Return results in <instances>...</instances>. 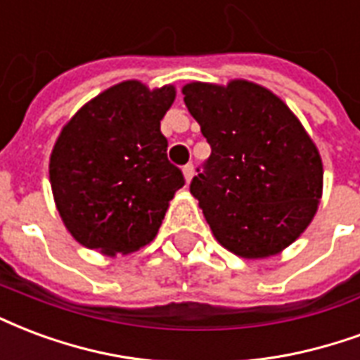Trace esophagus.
Returning a JSON list of instances; mask_svg holds the SVG:
<instances>
[{
  "mask_svg": "<svg viewBox=\"0 0 360 360\" xmlns=\"http://www.w3.org/2000/svg\"><path fill=\"white\" fill-rule=\"evenodd\" d=\"M193 175H194V166L193 164H187V166L183 167V177H185V181H187V183H191Z\"/></svg>",
  "mask_w": 360,
  "mask_h": 360,
  "instance_id": "34e87169",
  "label": "esophagus"
}]
</instances>
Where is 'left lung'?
I'll return each instance as SVG.
<instances>
[{
  "label": "left lung",
  "instance_id": "obj_1",
  "mask_svg": "<svg viewBox=\"0 0 360 360\" xmlns=\"http://www.w3.org/2000/svg\"><path fill=\"white\" fill-rule=\"evenodd\" d=\"M185 105L212 146L191 183L215 240L244 259L281 254L315 217L322 158L278 95L248 79L183 85Z\"/></svg>",
  "mask_w": 360,
  "mask_h": 360
}]
</instances>
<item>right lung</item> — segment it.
Returning a JSON list of instances; mask_svg holds the SVG:
<instances>
[{"instance_id": "add662e5", "label": "right lung", "mask_w": 360, "mask_h": 360, "mask_svg": "<svg viewBox=\"0 0 360 360\" xmlns=\"http://www.w3.org/2000/svg\"><path fill=\"white\" fill-rule=\"evenodd\" d=\"M175 87L126 79L87 101L58 133L49 181L72 238L114 257L154 240L169 200L185 185L167 160L160 120Z\"/></svg>"}]
</instances>
